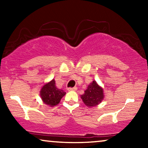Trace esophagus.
I'll use <instances>...</instances> for the list:
<instances>
[{
	"instance_id": "34e87169",
	"label": "esophagus",
	"mask_w": 148,
	"mask_h": 148,
	"mask_svg": "<svg viewBox=\"0 0 148 148\" xmlns=\"http://www.w3.org/2000/svg\"><path fill=\"white\" fill-rule=\"evenodd\" d=\"M77 90V88L74 87V88H67V90L68 91H75Z\"/></svg>"
}]
</instances>
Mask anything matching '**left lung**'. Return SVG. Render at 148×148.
Segmentation results:
<instances>
[{
	"instance_id": "obj_1",
	"label": "left lung",
	"mask_w": 148,
	"mask_h": 148,
	"mask_svg": "<svg viewBox=\"0 0 148 148\" xmlns=\"http://www.w3.org/2000/svg\"><path fill=\"white\" fill-rule=\"evenodd\" d=\"M81 98L88 107L97 106L101 103L103 99V89L99 86L95 81H93L92 83L88 86Z\"/></svg>"
}]
</instances>
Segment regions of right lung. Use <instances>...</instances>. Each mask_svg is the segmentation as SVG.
<instances>
[{"instance_id": "add662e5", "label": "right lung", "mask_w": 148, "mask_h": 148, "mask_svg": "<svg viewBox=\"0 0 148 148\" xmlns=\"http://www.w3.org/2000/svg\"><path fill=\"white\" fill-rule=\"evenodd\" d=\"M65 94V92L56 87L54 79L45 84L40 91V96L44 103L50 106L57 105Z\"/></svg>"}]
</instances>
